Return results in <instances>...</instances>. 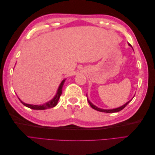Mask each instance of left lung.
<instances>
[{
	"mask_svg": "<svg viewBox=\"0 0 155 155\" xmlns=\"http://www.w3.org/2000/svg\"><path fill=\"white\" fill-rule=\"evenodd\" d=\"M129 45L131 46V45H130V44H129ZM87 100H88V102L89 103V104H90L91 107L92 108V109H95V110H97V111H100V112H107V113H111V112H119V111L121 110L122 109H124V108H125L127 105V104H129V103L131 101V100L129 101L128 102H127L126 104H124V105H122L121 107H118V108H116V109H100V108L97 107L95 106L94 105H93V104H92V103L88 100V99H87Z\"/></svg>",
	"mask_w": 155,
	"mask_h": 155,
	"instance_id": "obj_1",
	"label": "left lung"
}]
</instances>
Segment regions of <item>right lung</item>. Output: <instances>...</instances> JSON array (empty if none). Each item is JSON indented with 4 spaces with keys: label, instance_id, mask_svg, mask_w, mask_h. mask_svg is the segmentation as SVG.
<instances>
[{
    "label": "right lung",
    "instance_id": "right-lung-1",
    "mask_svg": "<svg viewBox=\"0 0 155 155\" xmlns=\"http://www.w3.org/2000/svg\"><path fill=\"white\" fill-rule=\"evenodd\" d=\"M65 81V79H64V80L62 81V82L61 83L60 85L58 88V92L57 93H56L55 96H54V97L53 98L52 100H51L50 101H49L48 102L46 103V104H43V105H30V104H25V103L22 102L19 98L20 101L22 103V104L24 105L25 106L28 107V108H30V109H34V110H45V109H50V108H53L55 106H56V105L58 104V102L59 100V97L61 96V95L62 94V88H63V86L64 85V83Z\"/></svg>",
    "mask_w": 155,
    "mask_h": 155
}]
</instances>
